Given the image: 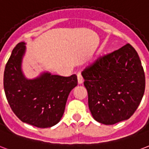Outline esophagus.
Returning a JSON list of instances; mask_svg holds the SVG:
<instances>
[{
	"label": "esophagus",
	"mask_w": 149,
	"mask_h": 149,
	"mask_svg": "<svg viewBox=\"0 0 149 149\" xmlns=\"http://www.w3.org/2000/svg\"><path fill=\"white\" fill-rule=\"evenodd\" d=\"M77 76L78 83H79V84H82V83H83L84 78H83V77H82V75L80 74V73H77Z\"/></svg>",
	"instance_id": "esophagus-1"
}]
</instances>
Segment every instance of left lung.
Instances as JSON below:
<instances>
[{
    "label": "left lung",
    "mask_w": 149,
    "mask_h": 149,
    "mask_svg": "<svg viewBox=\"0 0 149 149\" xmlns=\"http://www.w3.org/2000/svg\"><path fill=\"white\" fill-rule=\"evenodd\" d=\"M92 117L105 125L129 119L145 89V76L137 52L130 44L100 56L82 72Z\"/></svg>",
    "instance_id": "left-lung-1"
}]
</instances>
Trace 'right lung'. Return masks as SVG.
Instances as JSON below:
<instances>
[{
  "instance_id": "right-lung-1",
  "label": "right lung",
  "mask_w": 149,
  "mask_h": 149,
  "mask_svg": "<svg viewBox=\"0 0 149 149\" xmlns=\"http://www.w3.org/2000/svg\"><path fill=\"white\" fill-rule=\"evenodd\" d=\"M24 44L19 42L14 47L5 65V95L12 111L22 122L38 128L51 127L63 115L69 92L77 85V77L47 72L35 80H27L20 68Z\"/></svg>"
}]
</instances>
